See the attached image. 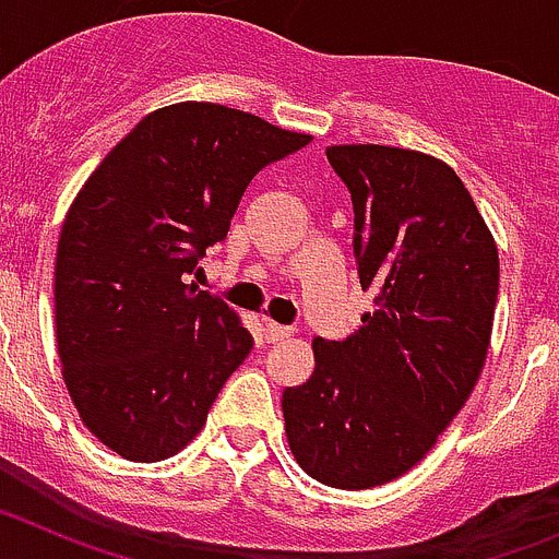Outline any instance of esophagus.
<instances>
[{
  "label": "esophagus",
  "mask_w": 559,
  "mask_h": 559,
  "mask_svg": "<svg viewBox=\"0 0 559 559\" xmlns=\"http://www.w3.org/2000/svg\"><path fill=\"white\" fill-rule=\"evenodd\" d=\"M263 335L269 344H274V341H288L290 335H294V328H285V324H276V322H265Z\"/></svg>",
  "instance_id": "34e87169"
}]
</instances>
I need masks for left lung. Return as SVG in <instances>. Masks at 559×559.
<instances>
[{"mask_svg":"<svg viewBox=\"0 0 559 559\" xmlns=\"http://www.w3.org/2000/svg\"><path fill=\"white\" fill-rule=\"evenodd\" d=\"M353 195L360 288L374 310L344 341L313 338V374L283 392L294 459L316 481L369 490L437 445L481 374L498 249L453 167L389 145H333Z\"/></svg>","mask_w":559,"mask_h":559,"instance_id":"obj_1","label":"left lung"}]
</instances>
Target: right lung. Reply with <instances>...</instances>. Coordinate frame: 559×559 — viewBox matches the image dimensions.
I'll return each mask as SVG.
<instances>
[{"instance_id":"right-lung-1","label":"right lung","mask_w":559,"mask_h":559,"mask_svg":"<svg viewBox=\"0 0 559 559\" xmlns=\"http://www.w3.org/2000/svg\"><path fill=\"white\" fill-rule=\"evenodd\" d=\"M313 140L218 103L156 108L108 151L61 226L56 341L88 433L131 462L179 453L251 353L218 296L187 285L257 173Z\"/></svg>"}]
</instances>
